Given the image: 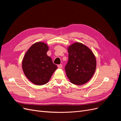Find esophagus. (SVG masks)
<instances>
[{"instance_id": "esophagus-1", "label": "esophagus", "mask_w": 121, "mask_h": 121, "mask_svg": "<svg viewBox=\"0 0 121 121\" xmlns=\"http://www.w3.org/2000/svg\"><path fill=\"white\" fill-rule=\"evenodd\" d=\"M57 67H58V68L60 69V68H62V67H63V65H62L61 64L58 65H57Z\"/></svg>"}]
</instances>
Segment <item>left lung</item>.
<instances>
[{
    "label": "left lung",
    "instance_id": "1",
    "mask_svg": "<svg viewBox=\"0 0 121 121\" xmlns=\"http://www.w3.org/2000/svg\"><path fill=\"white\" fill-rule=\"evenodd\" d=\"M68 50L69 60L65 71L70 82L77 85L88 82L96 69V58L93 53L79 42L71 45Z\"/></svg>",
    "mask_w": 121,
    "mask_h": 121
}]
</instances>
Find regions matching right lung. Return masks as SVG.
Masks as SVG:
<instances>
[{"mask_svg":"<svg viewBox=\"0 0 121 121\" xmlns=\"http://www.w3.org/2000/svg\"><path fill=\"white\" fill-rule=\"evenodd\" d=\"M46 44L38 42L33 44L25 53L22 68L25 76L37 85H44L49 81L57 67L46 53Z\"/></svg>","mask_w":121,"mask_h":121,"instance_id":"add662e5","label":"right lung"}]
</instances>
